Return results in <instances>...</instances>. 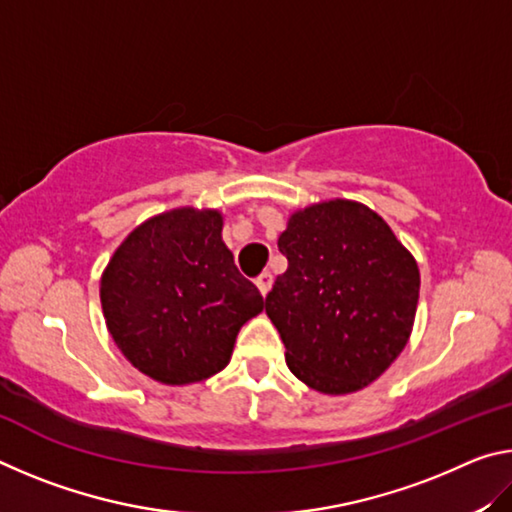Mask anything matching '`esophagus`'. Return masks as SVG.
Returning a JSON list of instances; mask_svg holds the SVG:
<instances>
[{"label": "esophagus", "instance_id": "esophagus-1", "mask_svg": "<svg viewBox=\"0 0 512 512\" xmlns=\"http://www.w3.org/2000/svg\"><path fill=\"white\" fill-rule=\"evenodd\" d=\"M271 287H273V275L271 273L266 271V273H262V275L257 277V289L262 291V296H266V293L271 291Z\"/></svg>", "mask_w": 512, "mask_h": 512}]
</instances>
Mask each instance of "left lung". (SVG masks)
Wrapping results in <instances>:
<instances>
[{
    "label": "left lung",
    "mask_w": 512,
    "mask_h": 512,
    "mask_svg": "<svg viewBox=\"0 0 512 512\" xmlns=\"http://www.w3.org/2000/svg\"><path fill=\"white\" fill-rule=\"evenodd\" d=\"M277 248L289 268L264 307L289 370L327 395L368 386L409 341L420 293L413 255L379 214L341 198L293 214Z\"/></svg>",
    "instance_id": "1"
}]
</instances>
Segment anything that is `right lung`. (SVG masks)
<instances>
[{
	"instance_id": "1",
	"label": "right lung",
	"mask_w": 512,
	"mask_h": 512,
	"mask_svg": "<svg viewBox=\"0 0 512 512\" xmlns=\"http://www.w3.org/2000/svg\"><path fill=\"white\" fill-rule=\"evenodd\" d=\"M221 214L153 216L126 237L101 277L117 348L162 384L203 381L228 366L241 325L264 309L221 239Z\"/></svg>"
}]
</instances>
